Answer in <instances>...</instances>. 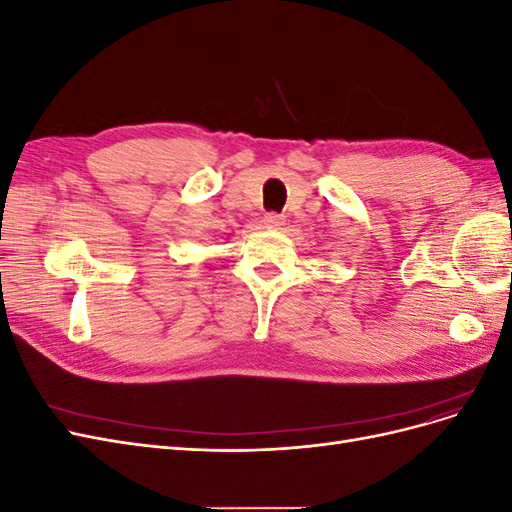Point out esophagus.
Here are the masks:
<instances>
[{
	"instance_id": "obj_1",
	"label": "esophagus",
	"mask_w": 512,
	"mask_h": 512,
	"mask_svg": "<svg viewBox=\"0 0 512 512\" xmlns=\"http://www.w3.org/2000/svg\"><path fill=\"white\" fill-rule=\"evenodd\" d=\"M262 222H265L267 228H282L286 220H284V215H280V213H267L265 220H262Z\"/></svg>"
}]
</instances>
